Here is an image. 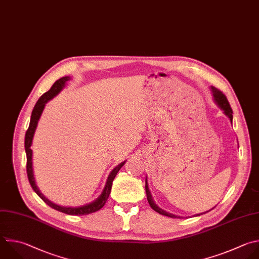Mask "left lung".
<instances>
[{
  "label": "left lung",
  "instance_id": "8db88e82",
  "mask_svg": "<svg viewBox=\"0 0 259 259\" xmlns=\"http://www.w3.org/2000/svg\"><path fill=\"white\" fill-rule=\"evenodd\" d=\"M210 90H211V93H212L213 100H214L215 104L224 111L225 115L228 116V118L230 119V121H231V123H232V121H233V115H232V114H233V111H232V108H231V106H230V104H229V102H228L226 96H225L221 91H219L218 89L213 88V86H211ZM145 191H146L147 201H148L149 205L151 206V208H152L153 210H155V211L158 212L159 214H162V215H165V217H169V218H180V217H177V215H175V214H171V213H169V212H166V211L162 210L161 208H159V207L154 203V201H153V199H152V196H151V193H150V191H149V189H148L147 179H145ZM206 212H207V211H206ZM196 215H200V214H196Z\"/></svg>",
  "mask_w": 259,
  "mask_h": 259
}]
</instances>
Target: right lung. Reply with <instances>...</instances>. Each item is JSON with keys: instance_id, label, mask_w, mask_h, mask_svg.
<instances>
[{"instance_id": "obj_1", "label": "right lung", "mask_w": 259, "mask_h": 259, "mask_svg": "<svg viewBox=\"0 0 259 259\" xmlns=\"http://www.w3.org/2000/svg\"><path fill=\"white\" fill-rule=\"evenodd\" d=\"M70 80L69 76H65L60 78L59 80H57L53 86L51 88V90L47 93H45L39 100L37 101V103L35 104L33 111L31 113V118H30V123H29V127L26 131L25 134V140H24V146H25V152H26V158H27V162H26V170H27V177L29 180V183L32 187V189L34 190V192L48 204L50 205L52 208L59 210L61 212L70 214V215H84V214H90L93 212H96L98 210H100L105 203L107 202L110 193H111V189H112V184L113 181L117 175L118 171L120 170V168L124 165V163L126 162L123 161L120 164H118L116 167H114V169H112V171L110 173L105 188L102 192V194L93 202L89 203V204H85L82 206H78V207H67V206H60L58 204L53 203L52 201H50L48 198H46V196L39 191V189L37 188L36 184H35V179H34V175H33V168H32V150H31V145H32V139L34 136V132L38 123V120L42 114V111L46 107V104L51 101L53 98H55L66 85V82Z\"/></svg>"}]
</instances>
